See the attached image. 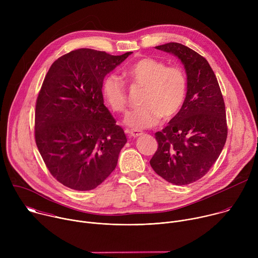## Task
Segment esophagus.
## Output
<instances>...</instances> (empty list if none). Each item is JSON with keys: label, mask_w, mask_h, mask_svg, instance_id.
Returning <instances> with one entry per match:
<instances>
[{"label": "esophagus", "mask_w": 258, "mask_h": 258, "mask_svg": "<svg viewBox=\"0 0 258 258\" xmlns=\"http://www.w3.org/2000/svg\"><path fill=\"white\" fill-rule=\"evenodd\" d=\"M126 133H127V135H128L131 138H138V137H141V136L143 135L142 132L137 131V130H127Z\"/></svg>", "instance_id": "1"}]
</instances>
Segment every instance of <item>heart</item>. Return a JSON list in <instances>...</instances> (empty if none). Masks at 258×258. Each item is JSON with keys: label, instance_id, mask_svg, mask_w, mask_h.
<instances>
[{"label": "heart", "instance_id": "b5f03b06", "mask_svg": "<svg viewBox=\"0 0 258 258\" xmlns=\"http://www.w3.org/2000/svg\"><path fill=\"white\" fill-rule=\"evenodd\" d=\"M125 75L143 87L142 107L128 112L123 122L135 130L156 125L162 117L170 119L181 109L187 96V78L178 66H166L154 58H142L126 68ZM102 95L113 111H123L127 97L124 83L116 75H108L102 82Z\"/></svg>", "mask_w": 258, "mask_h": 258}]
</instances>
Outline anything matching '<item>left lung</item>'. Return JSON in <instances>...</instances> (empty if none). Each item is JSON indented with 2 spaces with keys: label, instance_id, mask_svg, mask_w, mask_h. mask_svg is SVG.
Here are the masks:
<instances>
[{
  "label": "left lung",
  "instance_id": "8db88e82",
  "mask_svg": "<svg viewBox=\"0 0 258 258\" xmlns=\"http://www.w3.org/2000/svg\"><path fill=\"white\" fill-rule=\"evenodd\" d=\"M155 48L181 62L188 88L179 112L155 134L158 149L150 164L168 182L185 186L204 176L223 151L228 135L225 102L204 57L178 43Z\"/></svg>",
  "mask_w": 258,
  "mask_h": 258
}]
</instances>
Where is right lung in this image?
Masks as SVG:
<instances>
[{"mask_svg": "<svg viewBox=\"0 0 258 258\" xmlns=\"http://www.w3.org/2000/svg\"><path fill=\"white\" fill-rule=\"evenodd\" d=\"M133 52L113 56L79 49L58 58L35 106V143L52 175L77 191L98 187L126 143L104 105L102 82Z\"/></svg>", "mask_w": 258, "mask_h": 258, "instance_id": "right-lung-1", "label": "right lung"}]
</instances>
